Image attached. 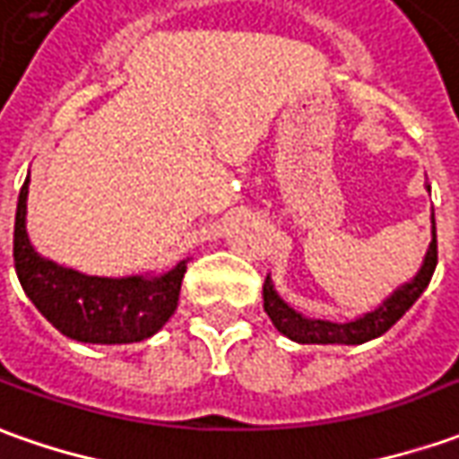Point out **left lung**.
<instances>
[{
	"instance_id": "obj_1",
	"label": "left lung",
	"mask_w": 459,
	"mask_h": 459,
	"mask_svg": "<svg viewBox=\"0 0 459 459\" xmlns=\"http://www.w3.org/2000/svg\"><path fill=\"white\" fill-rule=\"evenodd\" d=\"M435 266H437V229H435V211H432V241H429L425 261H422V269L417 271L412 281H407L389 299H385L382 307H377L369 314L359 316V319L347 321V324L307 319L304 314L294 311L281 296L276 294L273 283L266 276V283H264V311L269 314L273 326L283 336H289L291 342H299V344H364V342L389 332L410 311V307L427 289V283L435 273Z\"/></svg>"
}]
</instances>
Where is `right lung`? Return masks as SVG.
<instances>
[{
  "instance_id": "1",
  "label": "right lung",
  "mask_w": 459,
  "mask_h": 459,
  "mask_svg": "<svg viewBox=\"0 0 459 459\" xmlns=\"http://www.w3.org/2000/svg\"><path fill=\"white\" fill-rule=\"evenodd\" d=\"M24 180L14 218V269L24 294L57 332L85 344H133L152 336L178 307L186 261L163 276L105 279L65 269L34 251L27 236Z\"/></svg>"
}]
</instances>
